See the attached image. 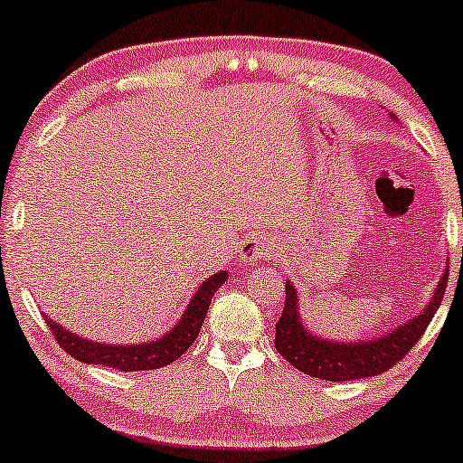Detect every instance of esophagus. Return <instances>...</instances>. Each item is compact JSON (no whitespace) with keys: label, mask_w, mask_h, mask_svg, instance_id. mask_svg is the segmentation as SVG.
<instances>
[{"label":"esophagus","mask_w":463,"mask_h":463,"mask_svg":"<svg viewBox=\"0 0 463 463\" xmlns=\"http://www.w3.org/2000/svg\"><path fill=\"white\" fill-rule=\"evenodd\" d=\"M239 254H241L243 263H257L265 261V259L274 257V246L263 237H250L241 243L239 248Z\"/></svg>","instance_id":"1"}]
</instances>
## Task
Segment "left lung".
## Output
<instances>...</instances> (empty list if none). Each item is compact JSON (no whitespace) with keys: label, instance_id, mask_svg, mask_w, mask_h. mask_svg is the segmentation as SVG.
<instances>
[{"label":"left lung","instance_id":"left-lung-1","mask_svg":"<svg viewBox=\"0 0 463 463\" xmlns=\"http://www.w3.org/2000/svg\"><path fill=\"white\" fill-rule=\"evenodd\" d=\"M446 279H449V269L439 280L431 305H427V309L418 317L409 320L405 326L387 333L385 337L357 344H331L307 333L298 317V296H296L294 285L287 283L285 307L280 320L276 322V350L294 368L316 376V379L354 381L381 374V372L394 368L398 361L409 354V350L416 346L418 339L427 331L429 322L433 320L435 311L444 298Z\"/></svg>","mask_w":463,"mask_h":463}]
</instances>
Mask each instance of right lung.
<instances>
[{"label": "right lung", "instance_id": "right-lung-1", "mask_svg": "<svg viewBox=\"0 0 463 463\" xmlns=\"http://www.w3.org/2000/svg\"><path fill=\"white\" fill-rule=\"evenodd\" d=\"M226 272H217L209 280H204L200 289L195 291L183 320L167 335L150 344H139V346H117V344H113V346H109V344H98L91 342V339L78 337L76 333H69L58 322H52L50 317H47V326L54 335L58 346L65 348V353L71 354L73 359L84 361V364L106 365V368L121 372L163 368V365L176 361L180 354H184V350L195 342L211 300H213L215 291L226 283Z\"/></svg>", "mask_w": 463, "mask_h": 463}]
</instances>
